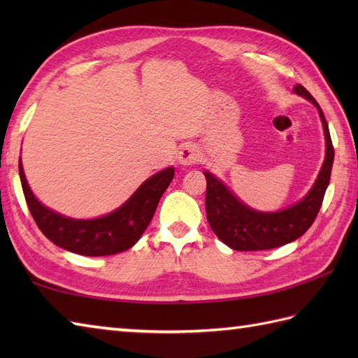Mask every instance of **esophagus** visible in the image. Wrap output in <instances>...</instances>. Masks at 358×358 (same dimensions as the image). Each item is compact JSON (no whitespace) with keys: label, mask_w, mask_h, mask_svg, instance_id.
I'll list each match as a JSON object with an SVG mask.
<instances>
[{"label":"esophagus","mask_w":358,"mask_h":358,"mask_svg":"<svg viewBox=\"0 0 358 358\" xmlns=\"http://www.w3.org/2000/svg\"><path fill=\"white\" fill-rule=\"evenodd\" d=\"M199 149H196L194 144H186V146L181 148L178 152V162L183 166H192L199 162Z\"/></svg>","instance_id":"obj_1"}]
</instances>
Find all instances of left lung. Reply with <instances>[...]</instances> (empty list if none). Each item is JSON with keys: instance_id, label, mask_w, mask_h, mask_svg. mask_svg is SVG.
Segmentation results:
<instances>
[{"instance_id": "obj_1", "label": "left lung", "mask_w": 358, "mask_h": 358, "mask_svg": "<svg viewBox=\"0 0 358 358\" xmlns=\"http://www.w3.org/2000/svg\"><path fill=\"white\" fill-rule=\"evenodd\" d=\"M294 90L313 101L318 112L326 136V158L314 187L300 203L275 214H263L245 206L227 191L222 181L206 172V215L210 229L224 245L235 250H264L273 249L300 238L318 215L329 186L334 163V146L320 106L301 85H295Z\"/></svg>"}]
</instances>
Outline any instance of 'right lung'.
I'll use <instances>...</instances> for the list:
<instances>
[{"label":"right lung","instance_id":"1","mask_svg":"<svg viewBox=\"0 0 358 358\" xmlns=\"http://www.w3.org/2000/svg\"><path fill=\"white\" fill-rule=\"evenodd\" d=\"M20 178L27 208L45 237L73 254L101 257L123 252L140 240L155 214L159 199L171 185L173 169L169 167L150 177L120 209L95 220L66 218L44 208L30 191L21 159Z\"/></svg>","mask_w":358,"mask_h":358}]
</instances>
